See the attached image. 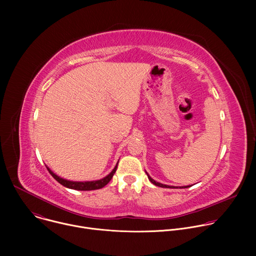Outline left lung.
<instances>
[{
  "label": "left lung",
  "mask_w": 256,
  "mask_h": 256,
  "mask_svg": "<svg viewBox=\"0 0 256 256\" xmlns=\"http://www.w3.org/2000/svg\"><path fill=\"white\" fill-rule=\"evenodd\" d=\"M146 173H147V172H146ZM147 175H148V173H147ZM148 178H149V180L152 182L153 184H155V186H160V188H174V186H166V184H159V182H157V181H155L154 179H152L149 175H148ZM190 188V186H184V188Z\"/></svg>",
  "instance_id": "left-lung-1"
}]
</instances>
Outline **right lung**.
I'll return each mask as SVG.
<instances>
[{
  "mask_svg": "<svg viewBox=\"0 0 256 256\" xmlns=\"http://www.w3.org/2000/svg\"><path fill=\"white\" fill-rule=\"evenodd\" d=\"M118 164L116 166L114 167V169L109 173L106 177L100 179V180H96V181H86V182H77V181H68V180H66V179H62L60 177H58V175H56L48 167V172L52 174V176L58 182V184H60L62 186L68 188H70V190H99V188H104L109 181L112 180L114 174L116 173V168H118Z\"/></svg>",
  "mask_w": 256,
  "mask_h": 256,
  "instance_id": "right-lung-1",
  "label": "right lung"
}]
</instances>
